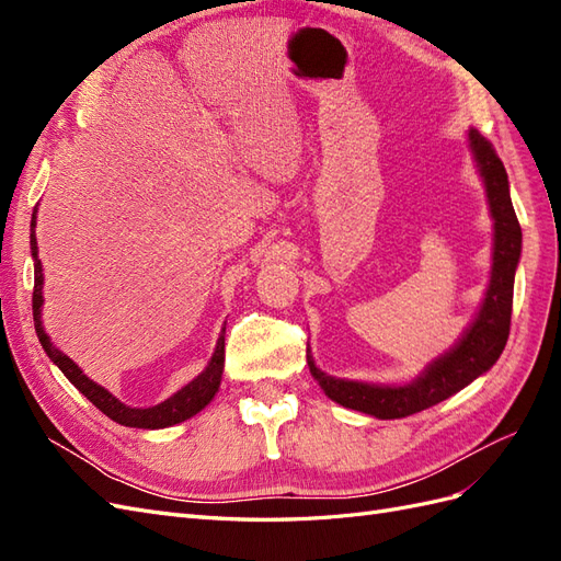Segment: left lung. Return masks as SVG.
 I'll list each match as a JSON object with an SVG mask.
<instances>
[{
    "instance_id": "left-lung-1",
    "label": "left lung",
    "mask_w": 561,
    "mask_h": 561,
    "mask_svg": "<svg viewBox=\"0 0 561 561\" xmlns=\"http://www.w3.org/2000/svg\"><path fill=\"white\" fill-rule=\"evenodd\" d=\"M468 147L482 178L489 215L494 219L491 276L484 299L458 342L433 358L421 375L407 383H367L336 379L322 371L311 348L307 363L318 386L336 404L377 419H402L451 398L494 367L511 334L515 271L522 254V229L511 201V182L494 147L478 130H468Z\"/></svg>"
}]
</instances>
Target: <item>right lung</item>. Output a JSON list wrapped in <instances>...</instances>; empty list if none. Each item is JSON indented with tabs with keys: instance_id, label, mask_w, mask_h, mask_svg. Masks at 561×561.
<instances>
[{
	"instance_id": "add662e5",
	"label": "right lung",
	"mask_w": 561,
	"mask_h": 561,
	"mask_svg": "<svg viewBox=\"0 0 561 561\" xmlns=\"http://www.w3.org/2000/svg\"><path fill=\"white\" fill-rule=\"evenodd\" d=\"M37 208L32 213V222H30V250H32V262H35V293H32V316H35V330L39 336V344L46 351L50 363L58 365L62 375L79 388V393L87 396L100 412L110 416L112 421L122 423V426L128 428H145V431H157V428H168L175 426V423H182L186 419H192L198 414L203 407L210 404L215 393L219 390V383H222V371H225V332H227V322L222 332H219V339L213 351V358L206 365V369L201 371L198 377H194L190 383L182 386L178 393L171 398H165L163 402L154 407H130L114 398L105 386L95 383L83 375V369L65 355L44 330L42 322V307H44V274H42V260H39V248H37Z\"/></svg>"
}]
</instances>
